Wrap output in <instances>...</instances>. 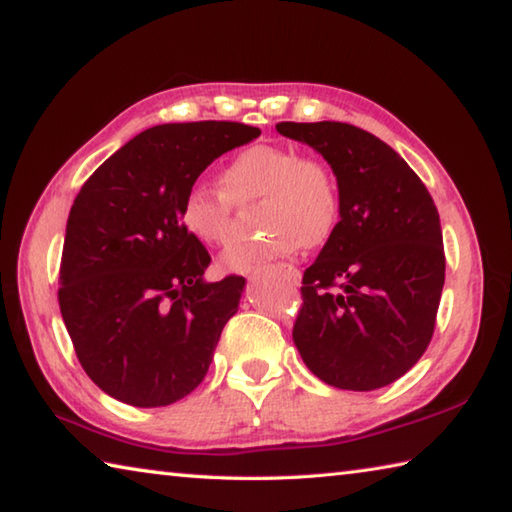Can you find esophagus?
Wrapping results in <instances>:
<instances>
[{
    "mask_svg": "<svg viewBox=\"0 0 512 512\" xmlns=\"http://www.w3.org/2000/svg\"><path fill=\"white\" fill-rule=\"evenodd\" d=\"M280 268H282V271H284V275H286V280H288V282H293V284H300V280H302V273L297 271L295 266H291V264H282Z\"/></svg>",
    "mask_w": 512,
    "mask_h": 512,
    "instance_id": "obj_1",
    "label": "esophagus"
}]
</instances>
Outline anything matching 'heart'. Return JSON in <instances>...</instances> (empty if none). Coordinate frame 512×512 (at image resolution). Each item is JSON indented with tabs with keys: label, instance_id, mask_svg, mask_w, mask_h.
<instances>
[{
	"label": "heart",
	"instance_id": "heart-1",
	"mask_svg": "<svg viewBox=\"0 0 512 512\" xmlns=\"http://www.w3.org/2000/svg\"><path fill=\"white\" fill-rule=\"evenodd\" d=\"M221 190L192 185L181 203V224L206 246H226L235 232L232 206L259 201L255 226L264 232L221 257L232 273H248L273 257L320 246L338 224V183L327 165L275 145L246 147L219 176Z\"/></svg>",
	"mask_w": 512,
	"mask_h": 512
}]
</instances>
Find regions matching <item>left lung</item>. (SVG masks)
Instances as JSON below:
<instances>
[{
	"label": "left lung",
	"mask_w": 512,
	"mask_h": 512,
	"mask_svg": "<svg viewBox=\"0 0 512 512\" xmlns=\"http://www.w3.org/2000/svg\"><path fill=\"white\" fill-rule=\"evenodd\" d=\"M324 156L340 221L302 277L293 342L322 383L371 392L410 371L434 333L445 282L430 192L392 147L347 123H280Z\"/></svg>",
	"instance_id": "1"
}]
</instances>
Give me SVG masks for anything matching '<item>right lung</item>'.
Listing matches in <instances>:
<instances>
[{"instance_id": "right-lung-1", "label": "right lung", "mask_w": 512, "mask_h": 512, "mask_svg": "<svg viewBox=\"0 0 512 512\" xmlns=\"http://www.w3.org/2000/svg\"><path fill=\"white\" fill-rule=\"evenodd\" d=\"M259 134L228 120L150 127L73 201L60 313L82 369L116 401L172 405L208 374L246 280H203L210 255L183 228L181 203L212 161Z\"/></svg>"}]
</instances>
